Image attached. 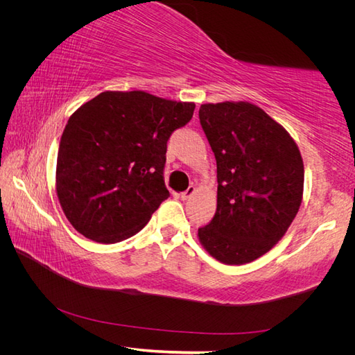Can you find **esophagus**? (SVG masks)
Instances as JSON below:
<instances>
[{"mask_svg":"<svg viewBox=\"0 0 355 355\" xmlns=\"http://www.w3.org/2000/svg\"><path fill=\"white\" fill-rule=\"evenodd\" d=\"M194 192H196V187H189L187 191H184V192H182V194H180V198L182 200H188L192 194H194Z\"/></svg>","mask_w":355,"mask_h":355,"instance_id":"1","label":"esophagus"}]
</instances>
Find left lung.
<instances>
[{
    "label": "left lung",
    "instance_id": "8db88e82",
    "mask_svg": "<svg viewBox=\"0 0 355 355\" xmlns=\"http://www.w3.org/2000/svg\"><path fill=\"white\" fill-rule=\"evenodd\" d=\"M200 124L218 166V207L198 239L228 265L282 240L302 202L304 161L284 127L249 102L206 103Z\"/></svg>",
    "mask_w": 355,
    "mask_h": 355
}]
</instances>
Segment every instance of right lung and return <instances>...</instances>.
<instances>
[{"mask_svg": "<svg viewBox=\"0 0 355 355\" xmlns=\"http://www.w3.org/2000/svg\"><path fill=\"white\" fill-rule=\"evenodd\" d=\"M196 103L141 90L103 92L75 111L60 137L56 191L85 239L112 244L141 231L170 197L167 141Z\"/></svg>", "mask_w": 355, "mask_h": 355, "instance_id": "right-lung-1", "label": "right lung"}]
</instances>
